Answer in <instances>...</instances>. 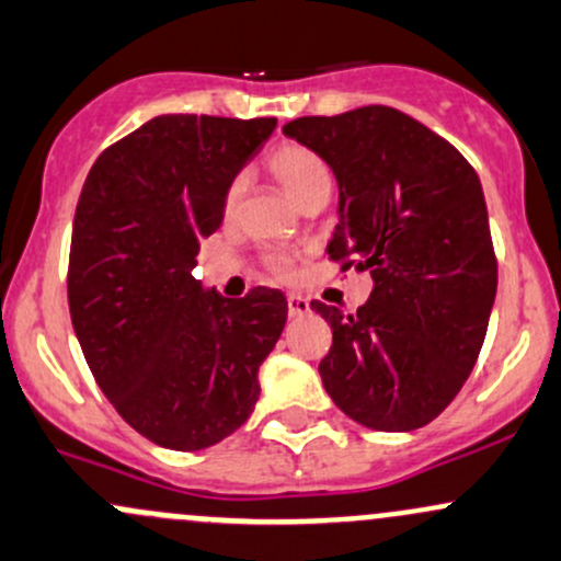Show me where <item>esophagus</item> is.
Listing matches in <instances>:
<instances>
[{
    "label": "esophagus",
    "mask_w": 561,
    "mask_h": 561,
    "mask_svg": "<svg viewBox=\"0 0 561 561\" xmlns=\"http://www.w3.org/2000/svg\"><path fill=\"white\" fill-rule=\"evenodd\" d=\"M287 311H290V317H304L311 311V304L304 296L290 293V296H287Z\"/></svg>",
    "instance_id": "34e87169"
}]
</instances>
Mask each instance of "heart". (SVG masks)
Segmentation results:
<instances>
[{"instance_id": "obj_1", "label": "heart", "mask_w": 561, "mask_h": 561, "mask_svg": "<svg viewBox=\"0 0 561 561\" xmlns=\"http://www.w3.org/2000/svg\"><path fill=\"white\" fill-rule=\"evenodd\" d=\"M268 169L298 204H304L306 198L314 191H320V187L330 185L328 163L322 161L317 152H311L309 147H276L268 156ZM241 193H244V176H233L226 187V196H222V209H226V215H233L236 206L241 202ZM265 265H268L271 274L282 282H290L293 276H296V263L287 255H268Z\"/></svg>"}]
</instances>
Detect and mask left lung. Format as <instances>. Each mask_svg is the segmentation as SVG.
I'll use <instances>...</instances> for the list:
<instances>
[{
    "mask_svg": "<svg viewBox=\"0 0 561 561\" xmlns=\"http://www.w3.org/2000/svg\"><path fill=\"white\" fill-rule=\"evenodd\" d=\"M282 131L339 180L330 261L374 276L355 314L311 300L333 330L322 385L363 427H424L473 370L497 293L479 174L444 137L381 104Z\"/></svg>",
    "mask_w": 561,
    "mask_h": 561,
    "instance_id": "1",
    "label": "left lung"
}]
</instances>
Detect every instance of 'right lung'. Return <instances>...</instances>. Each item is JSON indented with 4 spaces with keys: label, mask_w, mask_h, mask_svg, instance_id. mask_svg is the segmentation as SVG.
Returning <instances> with one entry per match:
<instances>
[{
    "label": "right lung",
    "mask_w": 561,
    "mask_h": 561,
    "mask_svg": "<svg viewBox=\"0 0 561 561\" xmlns=\"http://www.w3.org/2000/svg\"><path fill=\"white\" fill-rule=\"evenodd\" d=\"M276 117L161 115L110 145L82 185L69 314L93 379L152 444L198 451L250 420L287 322L279 290L222 298L193 279L228 182Z\"/></svg>",
    "instance_id": "obj_1"
}]
</instances>
